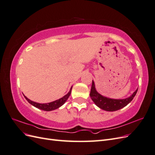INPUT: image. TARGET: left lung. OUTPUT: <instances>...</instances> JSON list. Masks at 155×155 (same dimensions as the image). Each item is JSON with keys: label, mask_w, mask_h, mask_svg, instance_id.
<instances>
[{"label": "left lung", "mask_w": 155, "mask_h": 155, "mask_svg": "<svg viewBox=\"0 0 155 155\" xmlns=\"http://www.w3.org/2000/svg\"><path fill=\"white\" fill-rule=\"evenodd\" d=\"M138 89L129 97L124 100H114L101 96L95 88L94 83L92 80L90 96L94 103L100 109L107 111H116L127 105L137 94Z\"/></svg>", "instance_id": "1"}]
</instances>
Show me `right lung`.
<instances>
[{"label":"right lung","instance_id":"obj_1","mask_svg":"<svg viewBox=\"0 0 155 155\" xmlns=\"http://www.w3.org/2000/svg\"><path fill=\"white\" fill-rule=\"evenodd\" d=\"M71 91H72V88H70V90L67 94H66L64 96L61 98V99H59L58 100L52 101V102L48 103V104H39V103L32 101L30 100L29 99H28V98L25 96V97L31 105H34V107H35L37 108H38V109H41L43 110H45V111H50V110H53L58 109V108H59V107L63 105L65 103V101L68 100V98L70 96V94H71Z\"/></svg>","mask_w":155,"mask_h":155}]
</instances>
